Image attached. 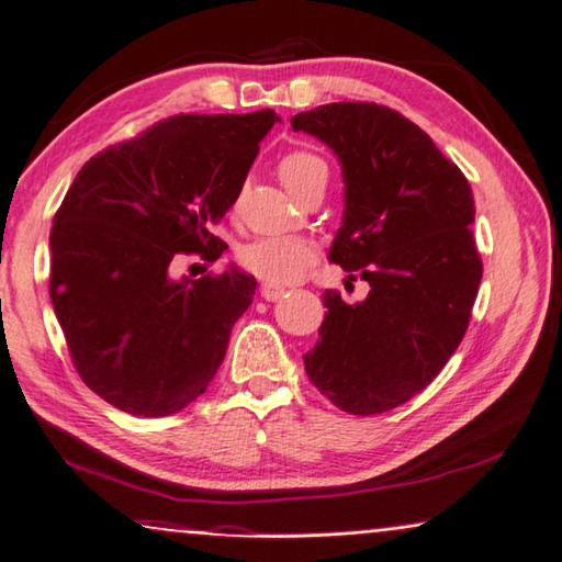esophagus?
Wrapping results in <instances>:
<instances>
[{"mask_svg": "<svg viewBox=\"0 0 562 562\" xmlns=\"http://www.w3.org/2000/svg\"><path fill=\"white\" fill-rule=\"evenodd\" d=\"M282 294H284V288H278V284L266 282V284H262V288H260V296H262V300H266V302H278Z\"/></svg>", "mask_w": 562, "mask_h": 562, "instance_id": "34e87169", "label": "esophagus"}]
</instances>
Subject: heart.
I'll return each instance as SVG.
<instances>
[{
    "mask_svg": "<svg viewBox=\"0 0 562 562\" xmlns=\"http://www.w3.org/2000/svg\"><path fill=\"white\" fill-rule=\"evenodd\" d=\"M278 172L284 187L294 196H300L316 182L328 180L326 160L312 150H290L288 156H282ZM236 258L240 268H246L260 280L270 284H290L300 280L312 268L316 250L300 238L268 236L248 240V244L238 248Z\"/></svg>",
    "mask_w": 562,
    "mask_h": 562,
    "instance_id": "heart-1",
    "label": "heart"
}]
</instances>
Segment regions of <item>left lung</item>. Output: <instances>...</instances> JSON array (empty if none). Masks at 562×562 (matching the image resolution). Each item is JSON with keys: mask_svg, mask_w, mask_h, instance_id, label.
<instances>
[{"mask_svg": "<svg viewBox=\"0 0 562 562\" xmlns=\"http://www.w3.org/2000/svg\"><path fill=\"white\" fill-rule=\"evenodd\" d=\"M292 128L338 156L346 212L328 260L370 284L356 304L326 290L304 370L340 412H390L434 382L468 331L482 280L470 182L426 131L375 102L316 106Z\"/></svg>", "mask_w": 562, "mask_h": 562, "instance_id": "1", "label": "left lung"}]
</instances>
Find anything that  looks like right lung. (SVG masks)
Listing matches in <instances>:
<instances>
[{
    "label": "right lung",
    "instance_id": "add662e5",
    "mask_svg": "<svg viewBox=\"0 0 562 562\" xmlns=\"http://www.w3.org/2000/svg\"><path fill=\"white\" fill-rule=\"evenodd\" d=\"M274 121L178 114L82 165L50 228V302L82 382L116 409L168 416L214 380L256 278L231 266L175 278L180 252L222 258L212 234Z\"/></svg>",
    "mask_w": 562,
    "mask_h": 562
}]
</instances>
